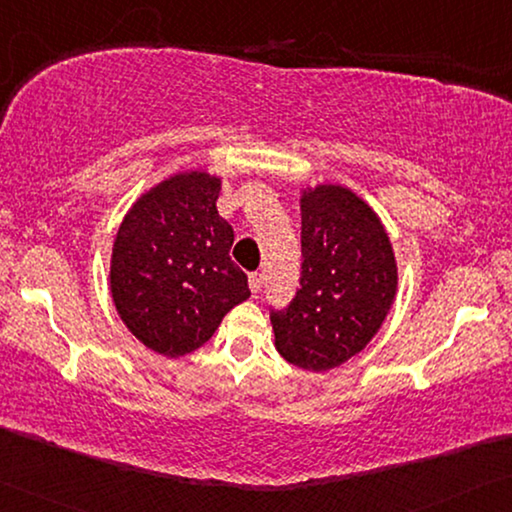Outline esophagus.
Returning <instances> with one entry per match:
<instances>
[{
  "instance_id": "obj_1",
  "label": "esophagus",
  "mask_w": 512,
  "mask_h": 512,
  "mask_svg": "<svg viewBox=\"0 0 512 512\" xmlns=\"http://www.w3.org/2000/svg\"><path fill=\"white\" fill-rule=\"evenodd\" d=\"M263 274L261 272H254V274H251V277H249V288H251V293H254V295H258V293H261V290H263Z\"/></svg>"
}]
</instances>
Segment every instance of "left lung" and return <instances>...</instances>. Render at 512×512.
Returning <instances> with one entry per match:
<instances>
[{
    "mask_svg": "<svg viewBox=\"0 0 512 512\" xmlns=\"http://www.w3.org/2000/svg\"><path fill=\"white\" fill-rule=\"evenodd\" d=\"M396 286L393 249L375 212L338 185L304 192L300 288L270 311L279 355L306 371L341 366L380 329Z\"/></svg>",
    "mask_w": 512,
    "mask_h": 512,
    "instance_id": "obj_1",
    "label": "left lung"
}]
</instances>
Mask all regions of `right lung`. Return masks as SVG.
Masks as SVG:
<instances>
[{
    "label": "right lung",
    "instance_id": "1",
    "mask_svg": "<svg viewBox=\"0 0 512 512\" xmlns=\"http://www.w3.org/2000/svg\"><path fill=\"white\" fill-rule=\"evenodd\" d=\"M219 178L178 174L141 196L112 251V297L146 348L180 357L201 348L251 295L233 263V229L217 212Z\"/></svg>",
    "mask_w": 512,
    "mask_h": 512
}]
</instances>
